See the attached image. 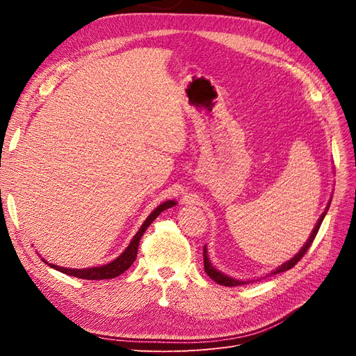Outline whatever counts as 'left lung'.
I'll use <instances>...</instances> for the list:
<instances>
[{"label":"left lung","instance_id":"obj_1","mask_svg":"<svg viewBox=\"0 0 356 356\" xmlns=\"http://www.w3.org/2000/svg\"><path fill=\"white\" fill-rule=\"evenodd\" d=\"M330 202H332V199L327 202V207H326L325 212L321 215V218H319V219H317V223L314 225V228H313V231H312L310 236L307 238V241H306L305 244H303L302 250L298 251L293 258H290L289 261H286V263H283L282 266H278L275 270H273V271L270 273V275H273V274H278V273H283V271H287V270L293 268V267L298 263V261L302 259V257L307 252V250H309V247L312 245V242H313V239H314V236H316L317 231H319V228H321V225H322V222H323V219H325V216H326V213H327V211H329ZM203 266H204V271H207V274L213 280V282H216L219 286L235 287V286L248 284V283H251V282H252V280H251V282H250V280H248V282H242V280L234 278V277H231V275H228V274H225V273L219 271L216 267H213V266H212V263H211V259H209V255H208V248H207V245L203 247Z\"/></svg>","mask_w":356,"mask_h":356}]
</instances>
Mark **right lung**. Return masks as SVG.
<instances>
[{
    "label": "right lung",
    "instance_id": "right-lung-1",
    "mask_svg": "<svg viewBox=\"0 0 356 356\" xmlns=\"http://www.w3.org/2000/svg\"><path fill=\"white\" fill-rule=\"evenodd\" d=\"M177 202L176 200H165L161 204L149 213L147 216V219L144 220V223L141 225V228L138 229V232L134 235V238L131 239V242L128 244V247L115 258L112 259L111 263L104 264V266H98V267H90V268H66V267H60V266H54L47 263L44 258L43 263H46L47 266H50L51 268L58 270L63 274L67 275H73V277H78V278H83V280H109V278H115L118 275H121L125 270H128L137 258V250H138V244H140V239L143 236V234L145 232V229L152 225V222L165 209L168 208H173L176 207Z\"/></svg>",
    "mask_w": 356,
    "mask_h": 356
}]
</instances>
